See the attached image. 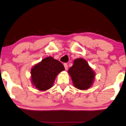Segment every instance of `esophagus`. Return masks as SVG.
<instances>
[{
  "label": "esophagus",
  "mask_w": 126,
  "mask_h": 126,
  "mask_svg": "<svg viewBox=\"0 0 126 126\" xmlns=\"http://www.w3.org/2000/svg\"><path fill=\"white\" fill-rule=\"evenodd\" d=\"M64 68H65V70H67L68 69V65L67 63H64Z\"/></svg>",
  "instance_id": "34e87169"
}]
</instances>
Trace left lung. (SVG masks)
<instances>
[{
  "instance_id": "1",
  "label": "left lung",
  "mask_w": 126,
  "mask_h": 126,
  "mask_svg": "<svg viewBox=\"0 0 126 126\" xmlns=\"http://www.w3.org/2000/svg\"><path fill=\"white\" fill-rule=\"evenodd\" d=\"M68 73L76 88L80 90H86L92 85L95 73L85 59H75L74 64L68 70Z\"/></svg>"
}]
</instances>
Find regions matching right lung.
I'll use <instances>...</instances> for the list:
<instances>
[{"instance_id":"1","label":"right lung","mask_w":126,"mask_h":126,"mask_svg":"<svg viewBox=\"0 0 126 126\" xmlns=\"http://www.w3.org/2000/svg\"><path fill=\"white\" fill-rule=\"evenodd\" d=\"M64 69L59 61L51 57H47L32 68V82L39 90H48L53 86L57 74Z\"/></svg>"}]
</instances>
